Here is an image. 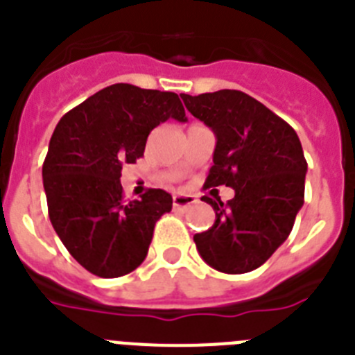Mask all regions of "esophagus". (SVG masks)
<instances>
[{"label": "esophagus", "mask_w": 355, "mask_h": 355, "mask_svg": "<svg viewBox=\"0 0 355 355\" xmlns=\"http://www.w3.org/2000/svg\"><path fill=\"white\" fill-rule=\"evenodd\" d=\"M197 202V197L196 196H174L172 199V206L174 209H187L190 206H193Z\"/></svg>", "instance_id": "esophagus-1"}]
</instances>
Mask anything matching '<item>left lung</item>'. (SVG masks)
Instances as JSON below:
<instances>
[{"mask_svg": "<svg viewBox=\"0 0 355 355\" xmlns=\"http://www.w3.org/2000/svg\"><path fill=\"white\" fill-rule=\"evenodd\" d=\"M193 117L216 137L213 167L205 188L225 184L234 197L202 200L215 222L193 236L200 258L224 274H245L261 266L290 236L304 205L307 162L293 128L240 90L188 96Z\"/></svg>", "mask_w": 355, "mask_h": 355, "instance_id": "left-lung-1", "label": "left lung"}]
</instances>
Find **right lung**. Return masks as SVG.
<instances>
[{
    "label": "right lung",
    "instance_id": "1",
    "mask_svg": "<svg viewBox=\"0 0 355 355\" xmlns=\"http://www.w3.org/2000/svg\"><path fill=\"white\" fill-rule=\"evenodd\" d=\"M167 119L187 121L178 94L115 83L56 124L42 165L49 220L90 274L121 277L142 265L155 224L172 209L165 190L128 202L121 184L122 165L142 158L149 133Z\"/></svg>",
    "mask_w": 355,
    "mask_h": 355
}]
</instances>
